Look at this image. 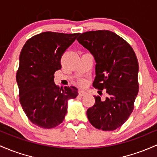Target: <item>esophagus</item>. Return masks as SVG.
<instances>
[{
	"label": "esophagus",
	"mask_w": 157,
	"mask_h": 157,
	"mask_svg": "<svg viewBox=\"0 0 157 157\" xmlns=\"http://www.w3.org/2000/svg\"><path fill=\"white\" fill-rule=\"evenodd\" d=\"M86 94H87V92H85V91H82V90L79 91V94H80V96H84V95H86Z\"/></svg>",
	"instance_id": "1"
}]
</instances>
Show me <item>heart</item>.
<instances>
[{
	"instance_id": "b5f03b06",
	"label": "heart",
	"mask_w": 157,
	"mask_h": 157,
	"mask_svg": "<svg viewBox=\"0 0 157 157\" xmlns=\"http://www.w3.org/2000/svg\"><path fill=\"white\" fill-rule=\"evenodd\" d=\"M84 82H85V81H84V80H80V84H83Z\"/></svg>"
}]
</instances>
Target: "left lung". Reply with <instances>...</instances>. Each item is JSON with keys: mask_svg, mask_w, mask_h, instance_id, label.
<instances>
[{"mask_svg": "<svg viewBox=\"0 0 157 157\" xmlns=\"http://www.w3.org/2000/svg\"><path fill=\"white\" fill-rule=\"evenodd\" d=\"M77 41L95 60L93 86L108 94L105 100L94 96L95 103L87 110L88 119L99 130H116L132 113L139 92L136 56L124 39L109 30L83 33Z\"/></svg>", "mask_w": 157, "mask_h": 157, "instance_id": "8db88e82", "label": "left lung"}]
</instances>
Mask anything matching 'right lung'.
Instances as JSON below:
<instances>
[{"label": "right lung", "instance_id": "obj_1", "mask_svg": "<svg viewBox=\"0 0 157 157\" xmlns=\"http://www.w3.org/2000/svg\"><path fill=\"white\" fill-rule=\"evenodd\" d=\"M78 35L44 32L27 40L21 51L16 74L20 104L29 120L38 127L51 129L60 124L68 101L78 95L75 86L59 89L54 83L62 56Z\"/></svg>", "mask_w": 157, "mask_h": 157}]
</instances>
